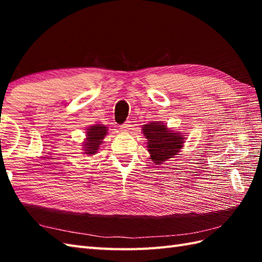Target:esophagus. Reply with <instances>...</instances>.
I'll return each mask as SVG.
<instances>
[{
  "mask_svg": "<svg viewBox=\"0 0 262 262\" xmlns=\"http://www.w3.org/2000/svg\"><path fill=\"white\" fill-rule=\"evenodd\" d=\"M130 129H132V125H130L129 121H126L125 124H122V125L120 126V130H121L122 133H127V132H129Z\"/></svg>",
  "mask_w": 262,
  "mask_h": 262,
  "instance_id": "esophagus-1",
  "label": "esophagus"
}]
</instances>
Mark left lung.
Returning a JSON list of instances; mask_svg holds the SVG:
<instances>
[{
  "mask_svg": "<svg viewBox=\"0 0 262 262\" xmlns=\"http://www.w3.org/2000/svg\"><path fill=\"white\" fill-rule=\"evenodd\" d=\"M143 133L147 138V147L151 154V160L155 163L164 162L166 159L177 155L185 141L181 133L169 130L161 122L153 121L151 124L144 125Z\"/></svg>",
  "mask_w": 262,
  "mask_h": 262,
  "instance_id": "8db88e82",
  "label": "left lung"
}]
</instances>
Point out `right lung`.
<instances>
[{"label": "right lung", "mask_w": 262, "mask_h": 262, "mask_svg": "<svg viewBox=\"0 0 262 262\" xmlns=\"http://www.w3.org/2000/svg\"><path fill=\"white\" fill-rule=\"evenodd\" d=\"M105 135H107V127H104L102 125H96L88 128V137L86 141L84 142L85 144L83 151L89 155H93L94 153H97L99 149V145L102 143V140Z\"/></svg>", "instance_id": "obj_1"}]
</instances>
